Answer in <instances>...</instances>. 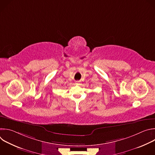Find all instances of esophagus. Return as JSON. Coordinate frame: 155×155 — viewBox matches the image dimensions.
<instances>
[{"label":"esophagus","mask_w":155,"mask_h":155,"mask_svg":"<svg viewBox=\"0 0 155 155\" xmlns=\"http://www.w3.org/2000/svg\"><path fill=\"white\" fill-rule=\"evenodd\" d=\"M75 83H76L77 84H78V85H79V84H80V81H77Z\"/></svg>","instance_id":"1"}]
</instances>
